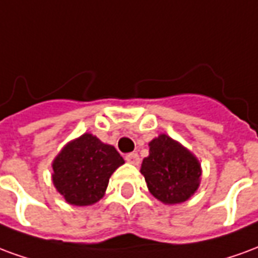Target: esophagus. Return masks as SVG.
Listing matches in <instances>:
<instances>
[{
    "instance_id": "1",
    "label": "esophagus",
    "mask_w": 258,
    "mask_h": 258,
    "mask_svg": "<svg viewBox=\"0 0 258 258\" xmlns=\"http://www.w3.org/2000/svg\"><path fill=\"white\" fill-rule=\"evenodd\" d=\"M125 160L130 163V164H140V156H138V153H128V155H125Z\"/></svg>"
}]
</instances>
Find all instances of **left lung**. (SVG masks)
Returning a JSON list of instances; mask_svg holds the SVG:
<instances>
[{
	"instance_id": "left-lung-1",
	"label": "left lung",
	"mask_w": 258,
	"mask_h": 258,
	"mask_svg": "<svg viewBox=\"0 0 258 258\" xmlns=\"http://www.w3.org/2000/svg\"><path fill=\"white\" fill-rule=\"evenodd\" d=\"M141 174L157 200L164 205H178L196 194L202 167L189 149L160 134L149 142V156L142 160Z\"/></svg>"
}]
</instances>
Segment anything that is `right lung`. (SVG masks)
I'll return each instance as SVG.
<instances>
[{
	"label": "right lung",
	"instance_id": "obj_1",
	"mask_svg": "<svg viewBox=\"0 0 258 258\" xmlns=\"http://www.w3.org/2000/svg\"><path fill=\"white\" fill-rule=\"evenodd\" d=\"M121 164L114 146L85 133L62 148L52 162V184L69 205L91 206L106 192L109 178Z\"/></svg>",
	"mask_w": 258,
	"mask_h": 258
}]
</instances>
